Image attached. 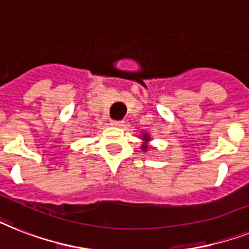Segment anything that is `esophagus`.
<instances>
[{
	"mask_svg": "<svg viewBox=\"0 0 249 249\" xmlns=\"http://www.w3.org/2000/svg\"><path fill=\"white\" fill-rule=\"evenodd\" d=\"M111 125H112V126H116V128H124L125 121L124 120H112L111 121Z\"/></svg>",
	"mask_w": 249,
	"mask_h": 249,
	"instance_id": "obj_1",
	"label": "esophagus"
}]
</instances>
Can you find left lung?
<instances>
[{"mask_svg": "<svg viewBox=\"0 0 249 249\" xmlns=\"http://www.w3.org/2000/svg\"><path fill=\"white\" fill-rule=\"evenodd\" d=\"M141 139H142L143 142H142V145H141V149H142L143 152H147V149H148V144L149 142L152 141L151 139V135L147 133V131H143L142 134H141Z\"/></svg>", "mask_w": 249, "mask_h": 249, "instance_id": "1", "label": "left lung"}]
</instances>
